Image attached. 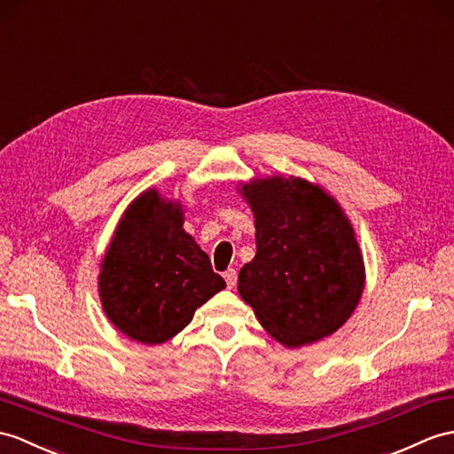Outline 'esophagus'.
Masks as SVG:
<instances>
[{
	"mask_svg": "<svg viewBox=\"0 0 454 454\" xmlns=\"http://www.w3.org/2000/svg\"><path fill=\"white\" fill-rule=\"evenodd\" d=\"M223 277H224V280H226V286H228V288H234V286H236L238 272H236L234 269H228Z\"/></svg>",
	"mask_w": 454,
	"mask_h": 454,
	"instance_id": "obj_1",
	"label": "esophagus"
}]
</instances>
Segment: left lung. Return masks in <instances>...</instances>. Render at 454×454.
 <instances>
[{"mask_svg":"<svg viewBox=\"0 0 454 454\" xmlns=\"http://www.w3.org/2000/svg\"><path fill=\"white\" fill-rule=\"evenodd\" d=\"M255 216L257 253L238 277L241 300L288 348L339 331L362 298L365 269L350 220L301 177L251 179L239 189Z\"/></svg>","mask_w":454,"mask_h":454,"instance_id":"obj_1","label":"left lung"}]
</instances>
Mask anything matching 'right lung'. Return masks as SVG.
Masks as SVG:
<instances>
[{"label":"right lung","mask_w":454,"mask_h":454,"mask_svg":"<svg viewBox=\"0 0 454 454\" xmlns=\"http://www.w3.org/2000/svg\"><path fill=\"white\" fill-rule=\"evenodd\" d=\"M226 288L207 253L184 230V208L146 189L125 210L98 275L102 309L141 344H162L197 308Z\"/></svg>","instance_id":"right-lung-1"}]
</instances>
